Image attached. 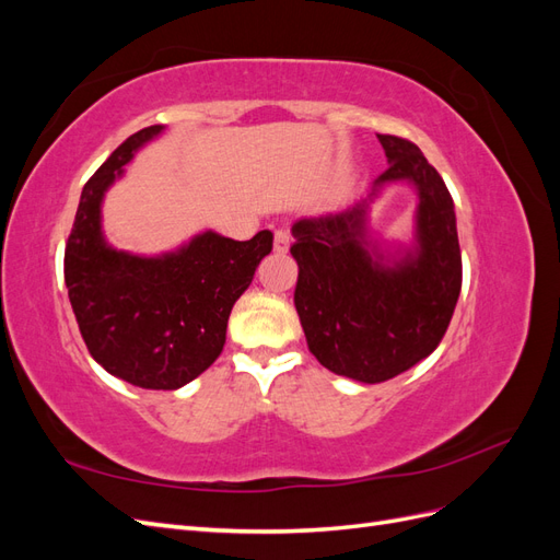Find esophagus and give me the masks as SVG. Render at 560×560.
<instances>
[{
    "label": "esophagus",
    "instance_id": "34e87169",
    "mask_svg": "<svg viewBox=\"0 0 560 560\" xmlns=\"http://www.w3.org/2000/svg\"><path fill=\"white\" fill-rule=\"evenodd\" d=\"M290 245H292L290 231H287V229H278V231L273 233V247H276V252H278V254H284L287 249H290Z\"/></svg>",
    "mask_w": 560,
    "mask_h": 560
}]
</instances>
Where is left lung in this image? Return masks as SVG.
Returning <instances> with one entry per match:
<instances>
[{
    "label": "left lung",
    "instance_id": "8db88e82",
    "mask_svg": "<svg viewBox=\"0 0 560 560\" xmlns=\"http://www.w3.org/2000/svg\"><path fill=\"white\" fill-rule=\"evenodd\" d=\"M387 171L374 182L406 178L419 189V249L395 267L363 238L368 200L292 226L299 264L294 306L311 352L338 376L383 383L425 360L451 325L463 287L453 198L422 151L397 135H378ZM370 199V196H369Z\"/></svg>",
    "mask_w": 560,
    "mask_h": 560
}]
</instances>
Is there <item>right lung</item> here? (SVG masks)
I'll return each mask as SVG.
<instances>
[{"instance_id": "add662e5", "label": "right lung", "mask_w": 560, "mask_h": 560, "mask_svg": "<svg viewBox=\"0 0 560 560\" xmlns=\"http://www.w3.org/2000/svg\"><path fill=\"white\" fill-rule=\"evenodd\" d=\"M161 130L130 135L97 167L65 245V284L83 343L112 376L144 389H177L219 358L233 303L273 249L270 231L245 243L208 231L156 259L107 247L100 202L135 149Z\"/></svg>"}]
</instances>
